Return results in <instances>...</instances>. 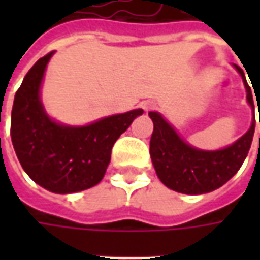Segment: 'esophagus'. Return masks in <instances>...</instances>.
<instances>
[{"label":"esophagus","mask_w":260,"mask_h":260,"mask_svg":"<svg viewBox=\"0 0 260 260\" xmlns=\"http://www.w3.org/2000/svg\"><path fill=\"white\" fill-rule=\"evenodd\" d=\"M143 108H145V110H149V108H150V105H145Z\"/></svg>","instance_id":"1"}]
</instances>
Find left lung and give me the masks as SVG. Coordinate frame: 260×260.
Returning <instances> with one entry per match:
<instances>
[{"instance_id": "obj_1", "label": "left lung", "mask_w": 260, "mask_h": 260, "mask_svg": "<svg viewBox=\"0 0 260 260\" xmlns=\"http://www.w3.org/2000/svg\"><path fill=\"white\" fill-rule=\"evenodd\" d=\"M235 68L243 78L246 100L252 110H255L252 89L247 85L245 74L237 65ZM149 117L153 121L150 157L156 175L162 184L181 194H207L223 186L245 162L255 133L253 115L250 128L235 143L218 150H201L181 139L174 127L159 113L150 111Z\"/></svg>"}]
</instances>
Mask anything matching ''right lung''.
Listing matches in <instances>:
<instances>
[{
	"mask_svg": "<svg viewBox=\"0 0 260 260\" xmlns=\"http://www.w3.org/2000/svg\"><path fill=\"white\" fill-rule=\"evenodd\" d=\"M53 53L36 62L15 92L11 140L25 174L36 184L55 194H72L104 178L115 140L143 110L110 115L86 125L52 120L42 104L40 88Z\"/></svg>",
	"mask_w": 260,
	"mask_h": 260,
	"instance_id": "add662e5",
	"label": "right lung"
}]
</instances>
